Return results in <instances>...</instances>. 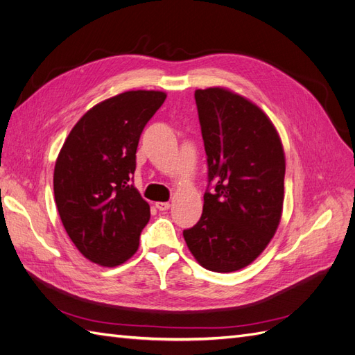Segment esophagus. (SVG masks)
<instances>
[{"label": "esophagus", "instance_id": "esophagus-1", "mask_svg": "<svg viewBox=\"0 0 355 355\" xmlns=\"http://www.w3.org/2000/svg\"><path fill=\"white\" fill-rule=\"evenodd\" d=\"M155 207L159 211H164V210L170 209V202H167V201H158V202H155Z\"/></svg>", "mask_w": 355, "mask_h": 355}]
</instances>
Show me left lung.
<instances>
[{
	"label": "left lung",
	"mask_w": 355,
	"mask_h": 355,
	"mask_svg": "<svg viewBox=\"0 0 355 355\" xmlns=\"http://www.w3.org/2000/svg\"><path fill=\"white\" fill-rule=\"evenodd\" d=\"M207 189L200 220L184 231L200 265L216 272L241 270L270 243L284 198V153L272 123L230 90L196 92Z\"/></svg>",
	"instance_id": "obj_1"
}]
</instances>
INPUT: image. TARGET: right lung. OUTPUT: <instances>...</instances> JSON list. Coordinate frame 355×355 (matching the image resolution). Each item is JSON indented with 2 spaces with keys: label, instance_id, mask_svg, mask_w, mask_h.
Returning <instances> with one entry per match:
<instances>
[{
  "label": "right lung",
  "instance_id": "add662e5",
  "mask_svg": "<svg viewBox=\"0 0 355 355\" xmlns=\"http://www.w3.org/2000/svg\"><path fill=\"white\" fill-rule=\"evenodd\" d=\"M164 101L166 93L154 90L106 99L83 115L60 149L53 178L59 216L94 263L116 266L137 250L151 213L133 185L136 151Z\"/></svg>",
  "mask_w": 355,
  "mask_h": 355
}]
</instances>
